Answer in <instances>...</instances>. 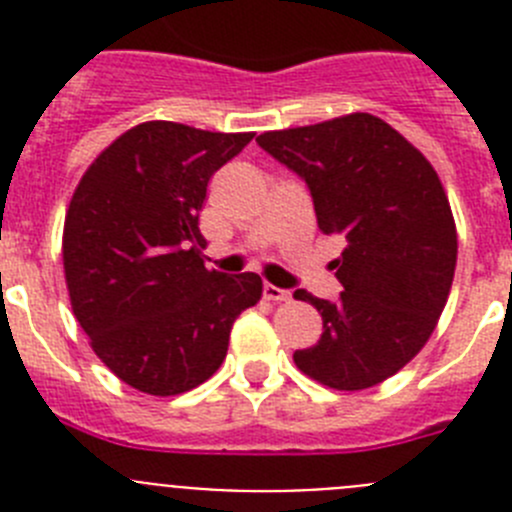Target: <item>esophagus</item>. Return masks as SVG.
Here are the masks:
<instances>
[{
  "label": "esophagus",
  "instance_id": "1",
  "mask_svg": "<svg viewBox=\"0 0 512 512\" xmlns=\"http://www.w3.org/2000/svg\"><path fill=\"white\" fill-rule=\"evenodd\" d=\"M264 297L269 302H289V300H292V292H289V289H282V287H274V284L266 282L264 284Z\"/></svg>",
  "mask_w": 512,
  "mask_h": 512
}]
</instances>
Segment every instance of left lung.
<instances>
[{"label": "left lung", "instance_id": "8db88e82", "mask_svg": "<svg viewBox=\"0 0 512 512\" xmlns=\"http://www.w3.org/2000/svg\"><path fill=\"white\" fill-rule=\"evenodd\" d=\"M310 187L323 233L343 235L333 261L338 302L297 289L318 307L323 336L295 351L302 374L356 392L390 379L436 330L456 269V223L431 161L369 112L256 138Z\"/></svg>", "mask_w": 512, "mask_h": 512}]
</instances>
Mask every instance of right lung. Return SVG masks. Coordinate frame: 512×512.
<instances>
[{
  "label": "right lung",
  "mask_w": 512,
  "mask_h": 512,
  "mask_svg": "<svg viewBox=\"0 0 512 512\" xmlns=\"http://www.w3.org/2000/svg\"><path fill=\"white\" fill-rule=\"evenodd\" d=\"M251 138L140 122L74 189L61 248L71 310L94 354L133 390L171 397L207 382L235 318L261 300L259 274L205 269L200 233L212 174Z\"/></svg>",
  "instance_id": "right-lung-1"
}]
</instances>
